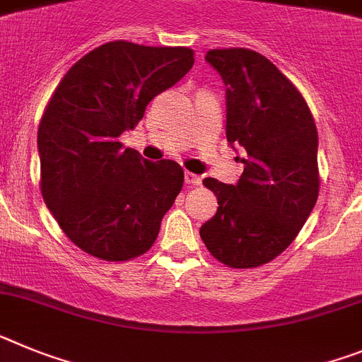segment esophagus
<instances>
[{"label": "esophagus", "instance_id": "1", "mask_svg": "<svg viewBox=\"0 0 362 362\" xmlns=\"http://www.w3.org/2000/svg\"><path fill=\"white\" fill-rule=\"evenodd\" d=\"M184 180H185V184H187V185H199V184H200V180H202V178H200L199 175H194V173L185 171Z\"/></svg>", "mask_w": 362, "mask_h": 362}]
</instances>
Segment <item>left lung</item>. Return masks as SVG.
Returning a JSON list of instances; mask_svg holds the SVG:
<instances>
[{
  "label": "left lung",
  "instance_id": "obj_1",
  "mask_svg": "<svg viewBox=\"0 0 362 362\" xmlns=\"http://www.w3.org/2000/svg\"><path fill=\"white\" fill-rule=\"evenodd\" d=\"M206 59L228 87V142L246 156L237 185L204 178L218 207L200 237L218 262L257 268L290 246L317 202L315 120L300 90L266 56L233 47L207 50Z\"/></svg>",
  "mask_w": 362,
  "mask_h": 362
}]
</instances>
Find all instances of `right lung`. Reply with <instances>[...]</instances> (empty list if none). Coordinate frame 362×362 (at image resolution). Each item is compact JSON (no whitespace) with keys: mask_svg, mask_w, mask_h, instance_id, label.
Returning a JSON list of instances; mask_svg holds the SVG:
<instances>
[{"mask_svg":"<svg viewBox=\"0 0 362 362\" xmlns=\"http://www.w3.org/2000/svg\"><path fill=\"white\" fill-rule=\"evenodd\" d=\"M187 47L103 43L67 71L37 127L40 189L69 240L107 262L144 255L184 185L173 160L118 140L194 64Z\"/></svg>","mask_w":362,"mask_h":362,"instance_id":"obj_1","label":"right lung"}]
</instances>
